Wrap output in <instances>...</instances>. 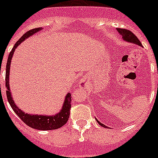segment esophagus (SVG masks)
Instances as JSON below:
<instances>
[{
    "instance_id": "obj_1",
    "label": "esophagus",
    "mask_w": 158,
    "mask_h": 158,
    "mask_svg": "<svg viewBox=\"0 0 158 158\" xmlns=\"http://www.w3.org/2000/svg\"><path fill=\"white\" fill-rule=\"evenodd\" d=\"M81 83V85L83 86V87H85L86 85H87V81H86V79H82V81L80 82Z\"/></svg>"
}]
</instances>
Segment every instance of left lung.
Instances as JSON below:
<instances>
[{
	"label": "left lung",
	"instance_id": "obj_1",
	"mask_svg": "<svg viewBox=\"0 0 158 158\" xmlns=\"http://www.w3.org/2000/svg\"><path fill=\"white\" fill-rule=\"evenodd\" d=\"M117 31H118L119 34L123 36V40L128 42V43L135 44H137V45L142 46L141 43H140V41L139 40V39H138L131 31H130L128 30H126V29H122V28H117ZM96 120H97V123H98L101 127H103L105 128H107V127H106V125H104L103 123H101V122L98 121L97 118H96Z\"/></svg>",
	"mask_w": 158,
	"mask_h": 158
}]
</instances>
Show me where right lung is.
<instances>
[{"label": "right lung", "instance_id": "add662e5", "mask_svg": "<svg viewBox=\"0 0 158 158\" xmlns=\"http://www.w3.org/2000/svg\"><path fill=\"white\" fill-rule=\"evenodd\" d=\"M42 30V27L35 28L31 30L28 31L26 32L20 39L16 42V44L12 48L11 52H10L6 64V96L8 99L9 103L10 106L12 107L13 110L23 121L27 126L33 129L41 131H49L55 130L61 127L62 126L66 123L68 118L70 117V110L71 108V95L70 92H68L65 97L63 106L61 107V110L57 114L54 115H43V114H31L27 113H24L23 110L17 106L15 101L13 100L12 94L10 88V63H11V59L13 57L14 52L18 46L21 43L27 39L32 35L35 34L38 31Z\"/></svg>", "mask_w": 158, "mask_h": 158}]
</instances>
